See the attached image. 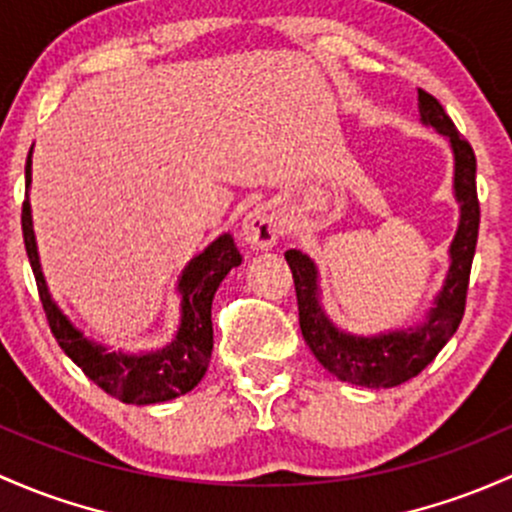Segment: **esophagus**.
I'll use <instances>...</instances> for the list:
<instances>
[{
  "mask_svg": "<svg viewBox=\"0 0 512 512\" xmlns=\"http://www.w3.org/2000/svg\"><path fill=\"white\" fill-rule=\"evenodd\" d=\"M240 238L252 250H270L279 240V223L277 215L270 206H257L242 218L240 225Z\"/></svg>",
  "mask_w": 512,
  "mask_h": 512,
  "instance_id": "1",
  "label": "esophagus"
}]
</instances>
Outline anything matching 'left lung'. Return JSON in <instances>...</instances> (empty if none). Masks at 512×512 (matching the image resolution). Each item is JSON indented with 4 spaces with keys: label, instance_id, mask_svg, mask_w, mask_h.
I'll list each match as a JSON object with an SVG mask.
<instances>
[{
    "label": "left lung",
    "instance_id": "left-lung-1",
    "mask_svg": "<svg viewBox=\"0 0 512 512\" xmlns=\"http://www.w3.org/2000/svg\"><path fill=\"white\" fill-rule=\"evenodd\" d=\"M419 122L434 127L449 139L454 154V198L459 203V228L449 245V270L434 304L417 326L392 328L375 336H358L338 328L321 306L319 267L301 250H287L284 257L294 277L299 304V326L306 346L328 373L351 385L397 387L422 373L441 348L446 346L466 309V289L473 252L478 240V196H476V157L449 120L437 98L419 90Z\"/></svg>",
    "mask_w": 512,
    "mask_h": 512
}]
</instances>
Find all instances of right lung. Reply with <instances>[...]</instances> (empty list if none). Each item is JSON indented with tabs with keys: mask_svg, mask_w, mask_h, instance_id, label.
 <instances>
[{
	"mask_svg": "<svg viewBox=\"0 0 512 512\" xmlns=\"http://www.w3.org/2000/svg\"><path fill=\"white\" fill-rule=\"evenodd\" d=\"M31 152L26 157V201L21 208V230H24L26 255H29L31 270L39 284L43 311H46L48 326H51L58 346L95 385L127 405H157V402H169L191 392L201 383L208 363H211L213 297L225 274L242 262L233 235L223 233L220 238H215L184 267L179 284H176V292L181 294V321L176 336L166 346L139 353L110 351L107 346L85 336L80 328H75L48 292V284L41 272L39 247H36L34 220H31Z\"/></svg>",
	"mask_w": 512,
	"mask_h": 512,
	"instance_id": "add662e5",
	"label": "right lung"
}]
</instances>
